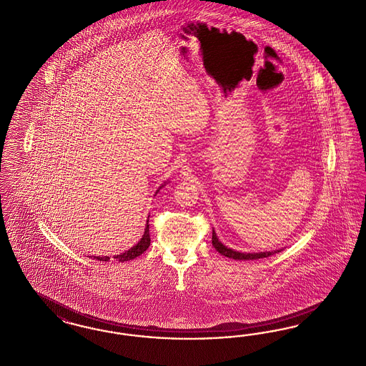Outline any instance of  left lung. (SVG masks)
<instances>
[{"instance_id": "obj_1", "label": "left lung", "mask_w": 366, "mask_h": 366, "mask_svg": "<svg viewBox=\"0 0 366 366\" xmlns=\"http://www.w3.org/2000/svg\"><path fill=\"white\" fill-rule=\"evenodd\" d=\"M212 245L214 248L219 252L220 254H223L224 257L229 259H234V260H256V259H263V257H268L271 254H275L280 250H272V252H259V253H242V252H237L233 249L224 247L219 241V238L217 237L215 230L212 229Z\"/></svg>"}]
</instances>
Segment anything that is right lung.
<instances>
[{
	"label": "right lung",
	"mask_w": 366,
	"mask_h": 366,
	"mask_svg": "<svg viewBox=\"0 0 366 366\" xmlns=\"http://www.w3.org/2000/svg\"><path fill=\"white\" fill-rule=\"evenodd\" d=\"M162 187H163V185H162ZM162 187H159V189H161ZM159 189L157 190V193L159 192ZM148 218H149V215H148ZM149 244H151V238H149V224H148V219H147L146 229H144V234L142 237V239H140L134 247H132L129 250H127V252H124V253H121V254L114 256V259L118 260V262H121V263L133 260V259H136L137 256H140L142 253H144L147 249H148V247H149ZM94 259H97V260H99V262H109V260H110L109 256H94Z\"/></svg>",
	"instance_id": "1"
}]
</instances>
